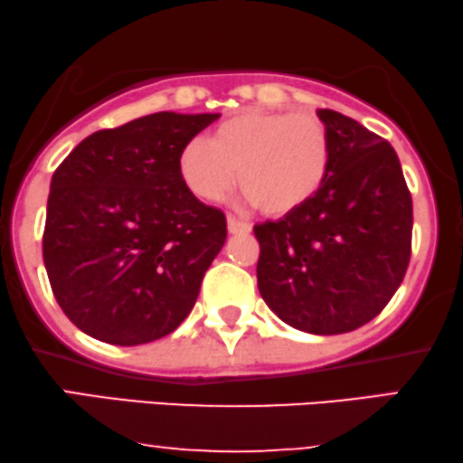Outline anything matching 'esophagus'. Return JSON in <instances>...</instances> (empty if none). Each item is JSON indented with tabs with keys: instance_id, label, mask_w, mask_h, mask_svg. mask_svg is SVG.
Wrapping results in <instances>:
<instances>
[{
	"instance_id": "1",
	"label": "esophagus",
	"mask_w": 463,
	"mask_h": 463,
	"mask_svg": "<svg viewBox=\"0 0 463 463\" xmlns=\"http://www.w3.org/2000/svg\"><path fill=\"white\" fill-rule=\"evenodd\" d=\"M227 230H230V233H249L250 223L249 221L238 219L233 217V214H230V217H227Z\"/></svg>"
}]
</instances>
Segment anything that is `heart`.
I'll list each match as a JSON object with an SVG mask.
<instances>
[{"label":"heart","instance_id":"obj_1","mask_svg":"<svg viewBox=\"0 0 463 463\" xmlns=\"http://www.w3.org/2000/svg\"><path fill=\"white\" fill-rule=\"evenodd\" d=\"M332 164V134L319 117L260 108L236 112L208 140L195 137L178 155L180 178L200 200H223L238 172L240 189L269 217L315 200Z\"/></svg>","mask_w":463,"mask_h":463}]
</instances>
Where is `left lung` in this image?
Listing matches in <instances>:
<instances>
[{"instance_id":"obj_1","label":"left lung","mask_w":463,"mask_h":463,"mask_svg":"<svg viewBox=\"0 0 463 463\" xmlns=\"http://www.w3.org/2000/svg\"><path fill=\"white\" fill-rule=\"evenodd\" d=\"M319 118L332 134V174L304 208L255 225L257 285L287 326L332 335L374 319L404 280L412 197L385 137L327 108Z\"/></svg>"}]
</instances>
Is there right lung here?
Instances as JSON below:
<instances>
[{
	"instance_id": "right-lung-1",
	"label": "right lung",
	"mask_w": 463,
	"mask_h": 463,
	"mask_svg": "<svg viewBox=\"0 0 463 463\" xmlns=\"http://www.w3.org/2000/svg\"><path fill=\"white\" fill-rule=\"evenodd\" d=\"M219 114L155 112L85 137L51 180L42 255L78 329L134 346L174 332L227 238L225 214L178 172Z\"/></svg>"
}]
</instances>
